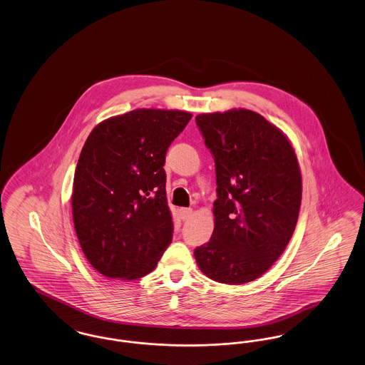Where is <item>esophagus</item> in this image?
<instances>
[{
  "instance_id": "esophagus-1",
  "label": "esophagus",
  "mask_w": 365,
  "mask_h": 365,
  "mask_svg": "<svg viewBox=\"0 0 365 365\" xmlns=\"http://www.w3.org/2000/svg\"><path fill=\"white\" fill-rule=\"evenodd\" d=\"M179 215L182 220H189L192 216V209L191 208H182L179 209Z\"/></svg>"
}]
</instances>
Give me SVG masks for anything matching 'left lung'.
Masks as SVG:
<instances>
[{
	"instance_id": "left-lung-1",
	"label": "left lung",
	"mask_w": 365,
	"mask_h": 365,
	"mask_svg": "<svg viewBox=\"0 0 365 365\" xmlns=\"http://www.w3.org/2000/svg\"><path fill=\"white\" fill-rule=\"evenodd\" d=\"M195 123L215 158L217 200L212 238L194 257L212 280L243 284L269 269L294 232L298 160L287 137L253 110L202 113Z\"/></svg>"
}]
</instances>
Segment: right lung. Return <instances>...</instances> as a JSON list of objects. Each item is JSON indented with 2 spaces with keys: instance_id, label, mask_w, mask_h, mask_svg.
<instances>
[{
  "instance_id": "1",
  "label": "right lung",
  "mask_w": 365,
  "mask_h": 365,
  "mask_svg": "<svg viewBox=\"0 0 365 365\" xmlns=\"http://www.w3.org/2000/svg\"><path fill=\"white\" fill-rule=\"evenodd\" d=\"M183 110L135 109L93 128L72 186V217L88 262L104 277L139 279L173 241L165 155L190 122Z\"/></svg>"
}]
</instances>
